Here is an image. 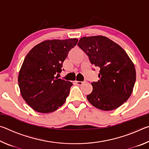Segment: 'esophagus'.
I'll return each mask as SVG.
<instances>
[{
	"instance_id": "obj_1",
	"label": "esophagus",
	"mask_w": 149,
	"mask_h": 149,
	"mask_svg": "<svg viewBox=\"0 0 149 149\" xmlns=\"http://www.w3.org/2000/svg\"><path fill=\"white\" fill-rule=\"evenodd\" d=\"M75 84H76L77 85H81L84 84V81H75Z\"/></svg>"
}]
</instances>
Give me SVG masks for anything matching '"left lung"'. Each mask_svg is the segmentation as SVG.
I'll list each match as a JSON object with an SVG mask.
<instances>
[{
	"instance_id": "8db88e82",
	"label": "left lung",
	"mask_w": 149,
	"mask_h": 149,
	"mask_svg": "<svg viewBox=\"0 0 149 149\" xmlns=\"http://www.w3.org/2000/svg\"><path fill=\"white\" fill-rule=\"evenodd\" d=\"M90 62L100 68L99 80L91 83L93 91L87 99L100 110L116 109L133 92L136 71L132 60L119 45L102 35L84 37L77 44Z\"/></svg>"
}]
</instances>
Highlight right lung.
I'll return each instance as SVG.
<instances>
[{
  "label": "right lung",
  "mask_w": 149,
  "mask_h": 149,
  "mask_svg": "<svg viewBox=\"0 0 149 149\" xmlns=\"http://www.w3.org/2000/svg\"><path fill=\"white\" fill-rule=\"evenodd\" d=\"M78 39H52L40 42L25 58L18 74L24 100L39 113H50L64 104L72 83L58 79L62 64Z\"/></svg>",
  "instance_id": "add662e5"
}]
</instances>
